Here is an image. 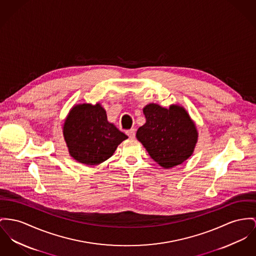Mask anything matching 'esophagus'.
Masks as SVG:
<instances>
[{"label":"esophagus","instance_id":"1","mask_svg":"<svg viewBox=\"0 0 256 256\" xmlns=\"http://www.w3.org/2000/svg\"><path fill=\"white\" fill-rule=\"evenodd\" d=\"M126 134L128 135V136L130 138H135V129H130V130H127L126 131Z\"/></svg>","mask_w":256,"mask_h":256}]
</instances>
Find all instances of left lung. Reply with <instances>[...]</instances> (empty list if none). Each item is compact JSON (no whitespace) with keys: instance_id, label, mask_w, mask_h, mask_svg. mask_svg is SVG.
<instances>
[{"instance_id":"left-lung-1","label":"left lung","mask_w":256,"mask_h":256,"mask_svg":"<svg viewBox=\"0 0 256 256\" xmlns=\"http://www.w3.org/2000/svg\"><path fill=\"white\" fill-rule=\"evenodd\" d=\"M142 110L146 121L136 136L155 162L169 169L192 155L198 132L184 108L172 104L166 108L150 104Z\"/></svg>"}]
</instances>
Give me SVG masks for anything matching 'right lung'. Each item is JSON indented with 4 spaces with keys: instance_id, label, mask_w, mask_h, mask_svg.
Returning a JSON list of instances; mask_svg holds the SVG:
<instances>
[{
    "instance_id": "1",
    "label": "right lung",
    "mask_w": 256,
    "mask_h": 256,
    "mask_svg": "<svg viewBox=\"0 0 256 256\" xmlns=\"http://www.w3.org/2000/svg\"><path fill=\"white\" fill-rule=\"evenodd\" d=\"M70 156L87 166L101 164L114 154L124 140V133L106 118L102 106L80 104L72 106L63 127Z\"/></svg>"
}]
</instances>
